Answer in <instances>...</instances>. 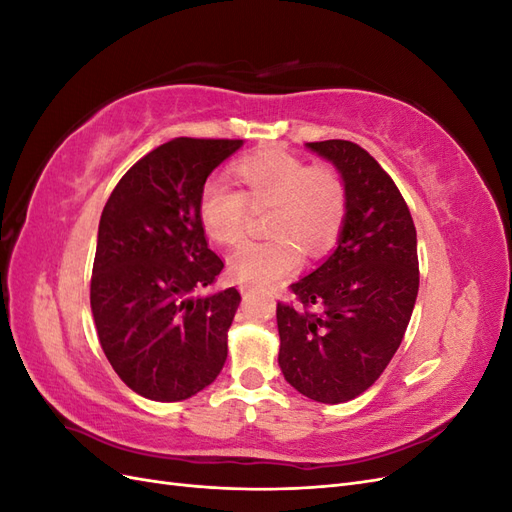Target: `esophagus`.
Instances as JSON below:
<instances>
[{"label": "esophagus", "mask_w": 512, "mask_h": 512, "mask_svg": "<svg viewBox=\"0 0 512 512\" xmlns=\"http://www.w3.org/2000/svg\"><path fill=\"white\" fill-rule=\"evenodd\" d=\"M250 290H252V286H247V284H243V286H241V294H247Z\"/></svg>", "instance_id": "1"}]
</instances>
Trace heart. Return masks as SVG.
Listing matches in <instances>:
<instances>
[{
  "instance_id": "b5f03b06",
  "label": "heart",
  "mask_w": 512,
  "mask_h": 512,
  "mask_svg": "<svg viewBox=\"0 0 512 512\" xmlns=\"http://www.w3.org/2000/svg\"><path fill=\"white\" fill-rule=\"evenodd\" d=\"M241 192L207 181L198 196V218L218 243L241 237L247 205L267 207L265 239H243L228 256L230 273L247 286H269L301 262V246L322 252L344 226L346 185L333 168L312 166L288 151H262L241 158L235 168Z\"/></svg>"
}]
</instances>
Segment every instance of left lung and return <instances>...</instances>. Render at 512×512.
Returning a JSON list of instances; mask_svg holds the SVG:
<instances>
[{"mask_svg": "<svg viewBox=\"0 0 512 512\" xmlns=\"http://www.w3.org/2000/svg\"><path fill=\"white\" fill-rule=\"evenodd\" d=\"M307 149L339 170L348 209L335 252L290 286L299 305L277 303V363L305 397L344 404L380 378L404 339L418 294L416 228L395 181L363 147Z\"/></svg>", "mask_w": 512, "mask_h": 512, "instance_id": "1", "label": "left lung"}]
</instances>
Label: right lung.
Here are the masks:
<instances>
[{
    "instance_id": "add662e5",
    "label": "right lung",
    "mask_w": 512,
    "mask_h": 512,
    "mask_svg": "<svg viewBox=\"0 0 512 512\" xmlns=\"http://www.w3.org/2000/svg\"><path fill=\"white\" fill-rule=\"evenodd\" d=\"M243 141L173 138L149 151L106 200L91 273V314L117 376L153 401H181L226 363L237 288L198 294L224 269L198 196Z\"/></svg>"
}]
</instances>
